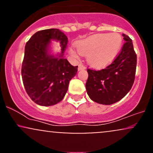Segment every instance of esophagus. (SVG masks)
Listing matches in <instances>:
<instances>
[{"label":"esophagus","mask_w":153,"mask_h":153,"mask_svg":"<svg viewBox=\"0 0 153 153\" xmlns=\"http://www.w3.org/2000/svg\"><path fill=\"white\" fill-rule=\"evenodd\" d=\"M85 67L82 64H80L78 65V71H82V70H85Z\"/></svg>","instance_id":"esophagus-1"}]
</instances>
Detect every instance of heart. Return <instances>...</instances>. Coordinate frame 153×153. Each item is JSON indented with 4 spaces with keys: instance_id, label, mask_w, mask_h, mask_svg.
<instances>
[{
    "instance_id": "heart-1",
    "label": "heart",
    "mask_w": 153,
    "mask_h": 153,
    "mask_svg": "<svg viewBox=\"0 0 153 153\" xmlns=\"http://www.w3.org/2000/svg\"><path fill=\"white\" fill-rule=\"evenodd\" d=\"M122 35L117 32L102 33L92 35L77 44L78 51L70 49V54L75 59L79 53L87 56V62L94 68H103L110 64L116 58L122 48Z\"/></svg>"
}]
</instances>
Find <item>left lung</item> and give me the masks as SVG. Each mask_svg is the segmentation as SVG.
<instances>
[{
    "instance_id": "left-lung-1",
    "label": "left lung",
    "mask_w": 153,
    "mask_h": 153,
    "mask_svg": "<svg viewBox=\"0 0 153 153\" xmlns=\"http://www.w3.org/2000/svg\"><path fill=\"white\" fill-rule=\"evenodd\" d=\"M125 41L120 53L104 69H88L85 88L92 101L111 105L123 99L131 90L135 78L137 54L131 39L123 34Z\"/></svg>"
}]
</instances>
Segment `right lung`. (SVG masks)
I'll list each match as a JSON object with an SVG mask.
<instances>
[{
  "label": "right lung",
  "mask_w": 153,
  "mask_h": 153,
  "mask_svg": "<svg viewBox=\"0 0 153 153\" xmlns=\"http://www.w3.org/2000/svg\"><path fill=\"white\" fill-rule=\"evenodd\" d=\"M51 40L59 41L61 52L51 55ZM68 37L58 29L39 31L26 44L22 67L23 83L26 93L36 104L49 106L61 101L70 80L76 75L78 66L65 59Z\"/></svg>",
  "instance_id": "obj_1"
}]
</instances>
